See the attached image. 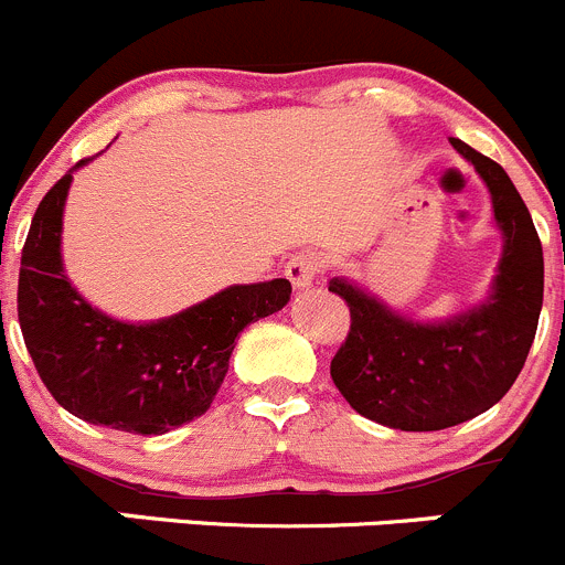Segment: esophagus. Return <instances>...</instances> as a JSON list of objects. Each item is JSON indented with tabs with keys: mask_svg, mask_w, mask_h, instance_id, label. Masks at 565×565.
Segmentation results:
<instances>
[{
	"mask_svg": "<svg viewBox=\"0 0 565 565\" xmlns=\"http://www.w3.org/2000/svg\"><path fill=\"white\" fill-rule=\"evenodd\" d=\"M323 269V260L318 258L316 253H296L294 258L288 260V266H285V275H288V280L294 282V288H310L312 282H316V277L321 275Z\"/></svg>",
	"mask_w": 565,
	"mask_h": 565,
	"instance_id": "obj_1",
	"label": "esophagus"
}]
</instances>
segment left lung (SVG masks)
Listing matches in <instances>:
<instances>
[{"instance_id":"8db88e82","label":"left lung","mask_w":565,"mask_h":565,"mask_svg":"<svg viewBox=\"0 0 565 565\" xmlns=\"http://www.w3.org/2000/svg\"><path fill=\"white\" fill-rule=\"evenodd\" d=\"M450 145L489 189L502 233L486 299L420 321L349 277L329 280L351 310L349 338L329 367L334 387L362 417L398 431H443L491 409L516 382L544 305V253L527 205L497 161L461 139Z\"/></svg>"}]
</instances>
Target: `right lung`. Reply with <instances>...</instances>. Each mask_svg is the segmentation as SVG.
<instances>
[{
  "label": "right lung",
  "mask_w": 565,
  "mask_h": 565,
  "mask_svg": "<svg viewBox=\"0 0 565 565\" xmlns=\"http://www.w3.org/2000/svg\"><path fill=\"white\" fill-rule=\"evenodd\" d=\"M82 159L46 192L21 253L19 323L43 384L93 426L167 434L205 415L225 382L238 332L282 310L290 282L231 285L159 321H120L93 307L65 275L63 211Z\"/></svg>",
  "instance_id": "1"
}]
</instances>
